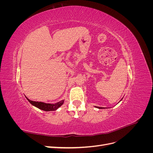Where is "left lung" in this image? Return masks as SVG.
Instances as JSON below:
<instances>
[{"mask_svg": "<svg viewBox=\"0 0 153 153\" xmlns=\"http://www.w3.org/2000/svg\"><path fill=\"white\" fill-rule=\"evenodd\" d=\"M96 108H99V109H103V108H104V107H99V106H95Z\"/></svg>", "mask_w": 153, "mask_h": 153, "instance_id": "left-lung-1", "label": "left lung"}]
</instances>
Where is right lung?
<instances>
[{
  "label": "right lung",
  "mask_w": 153,
  "mask_h": 153,
  "mask_svg": "<svg viewBox=\"0 0 153 153\" xmlns=\"http://www.w3.org/2000/svg\"><path fill=\"white\" fill-rule=\"evenodd\" d=\"M25 98L27 100L29 101V102L36 107L44 111H46V112H49V111H55L57 110L60 106H61L63 103H64V100H61V101H59V102L56 103H46L43 102H38V101H31L29 99H28L25 96Z\"/></svg>",
  "instance_id": "obj_1"
}]
</instances>
